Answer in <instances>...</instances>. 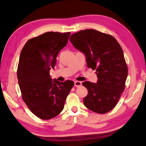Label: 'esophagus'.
Here are the masks:
<instances>
[{
    "label": "esophagus",
    "mask_w": 146,
    "mask_h": 146,
    "mask_svg": "<svg viewBox=\"0 0 146 146\" xmlns=\"http://www.w3.org/2000/svg\"><path fill=\"white\" fill-rule=\"evenodd\" d=\"M74 86L75 87H80L82 86V82L80 81H75V83H74Z\"/></svg>",
    "instance_id": "1"
}]
</instances>
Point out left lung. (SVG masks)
I'll return each instance as SVG.
<instances>
[{
	"mask_svg": "<svg viewBox=\"0 0 146 146\" xmlns=\"http://www.w3.org/2000/svg\"><path fill=\"white\" fill-rule=\"evenodd\" d=\"M70 40L86 57L87 67L96 70V84L84 82L88 94L84 104L98 113H105L117 105L125 88L128 66L123 49L112 36L94 29L72 34Z\"/></svg>",
	"mask_w": 146,
	"mask_h": 146,
	"instance_id": "1",
	"label": "left lung"
}]
</instances>
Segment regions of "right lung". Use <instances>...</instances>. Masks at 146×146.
<instances>
[{"instance_id":"1","label":"right lung","mask_w":146,"mask_h":146,"mask_svg":"<svg viewBox=\"0 0 146 146\" xmlns=\"http://www.w3.org/2000/svg\"><path fill=\"white\" fill-rule=\"evenodd\" d=\"M70 34L48 32L29 39L21 52L17 77L22 99L31 112L43 120L62 112L74 85L70 80H52L50 75Z\"/></svg>"}]
</instances>
